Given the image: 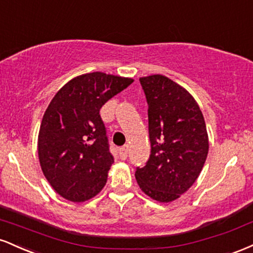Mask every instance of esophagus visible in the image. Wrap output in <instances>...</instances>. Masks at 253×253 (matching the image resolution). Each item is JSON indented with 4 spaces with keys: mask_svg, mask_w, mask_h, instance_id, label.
<instances>
[{
    "mask_svg": "<svg viewBox=\"0 0 253 253\" xmlns=\"http://www.w3.org/2000/svg\"><path fill=\"white\" fill-rule=\"evenodd\" d=\"M127 153H128V146H123L119 149V156H120V158L123 161L127 158Z\"/></svg>",
    "mask_w": 253,
    "mask_h": 253,
    "instance_id": "34e87169",
    "label": "esophagus"
}]
</instances>
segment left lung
<instances>
[{
  "label": "left lung",
  "mask_w": 253,
  "mask_h": 253,
  "mask_svg": "<svg viewBox=\"0 0 253 253\" xmlns=\"http://www.w3.org/2000/svg\"><path fill=\"white\" fill-rule=\"evenodd\" d=\"M146 96L151 155L136 168L140 189L151 199L171 202L184 194L201 172L208 134L199 104L189 92L163 75L139 78Z\"/></svg>",
  "instance_id": "8db88e82"
}]
</instances>
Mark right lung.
I'll return each mask as SVG.
<instances>
[{
	"label": "right lung",
	"instance_id": "add662e5",
	"mask_svg": "<svg viewBox=\"0 0 253 253\" xmlns=\"http://www.w3.org/2000/svg\"><path fill=\"white\" fill-rule=\"evenodd\" d=\"M132 78L90 72L72 78L43 114L38 155L46 179L72 202L96 196L114 163L100 109L126 89Z\"/></svg>",
	"mask_w": 253,
	"mask_h": 253
}]
</instances>
